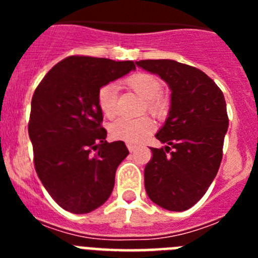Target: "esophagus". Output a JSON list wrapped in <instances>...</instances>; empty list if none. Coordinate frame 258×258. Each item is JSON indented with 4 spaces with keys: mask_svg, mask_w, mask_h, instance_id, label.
<instances>
[{
    "mask_svg": "<svg viewBox=\"0 0 258 258\" xmlns=\"http://www.w3.org/2000/svg\"><path fill=\"white\" fill-rule=\"evenodd\" d=\"M126 147H127V150H129V151L133 152V151H136L137 145H134V143H126Z\"/></svg>",
    "mask_w": 258,
    "mask_h": 258,
    "instance_id": "esophagus-1",
    "label": "esophagus"
}]
</instances>
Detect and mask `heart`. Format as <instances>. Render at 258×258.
Returning a JSON list of instances; mask_svg holds the SVG:
<instances>
[{"label":"heart","instance_id":"heart-1","mask_svg":"<svg viewBox=\"0 0 258 258\" xmlns=\"http://www.w3.org/2000/svg\"><path fill=\"white\" fill-rule=\"evenodd\" d=\"M125 85L145 99L143 111H149L155 117H164L169 108V102L164 97L163 83L155 75L137 72L125 80ZM97 103L107 118L117 113V90L113 84L101 86L97 93ZM154 131V121L149 116L138 118H117L109 125V133L115 140L140 142Z\"/></svg>","mask_w":258,"mask_h":258}]
</instances>
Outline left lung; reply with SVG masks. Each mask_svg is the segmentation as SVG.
<instances>
[{
	"label": "left lung",
	"instance_id": "obj_1",
	"mask_svg": "<svg viewBox=\"0 0 258 258\" xmlns=\"http://www.w3.org/2000/svg\"><path fill=\"white\" fill-rule=\"evenodd\" d=\"M137 66L159 75L172 90L169 116L155 136L166 146L151 147L146 192L161 208L186 211L202 199L220 168L229 126L225 97L192 66L170 59H146Z\"/></svg>",
	"mask_w": 258,
	"mask_h": 258
}]
</instances>
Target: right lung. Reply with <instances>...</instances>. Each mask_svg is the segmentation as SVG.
I'll list each match as a JSON object with an SVG mask.
<instances>
[{"mask_svg":"<svg viewBox=\"0 0 258 258\" xmlns=\"http://www.w3.org/2000/svg\"><path fill=\"white\" fill-rule=\"evenodd\" d=\"M132 70V60L71 55L45 75L32 97L28 134L36 173L71 213H89L108 199L129 154L122 141H106L97 93Z\"/></svg>","mask_w":258,"mask_h":258,"instance_id":"1","label":"right lung"}]
</instances>
